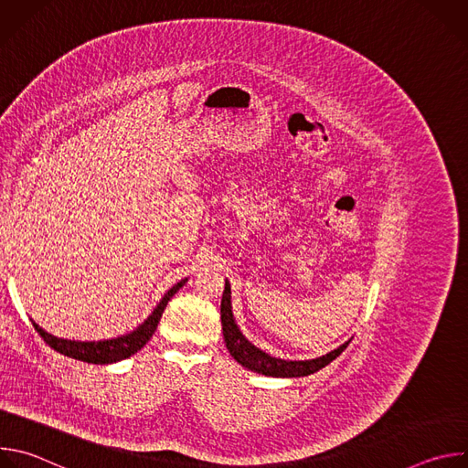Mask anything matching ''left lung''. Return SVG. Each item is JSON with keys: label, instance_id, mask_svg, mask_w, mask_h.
I'll return each mask as SVG.
<instances>
[{"label": "left lung", "instance_id": "obj_1", "mask_svg": "<svg viewBox=\"0 0 468 468\" xmlns=\"http://www.w3.org/2000/svg\"><path fill=\"white\" fill-rule=\"evenodd\" d=\"M220 316H222V329H224V339L229 354L240 363L242 367L264 374V376H274V378H300V376H309L313 372H318L325 365H329L333 359H337L346 346L350 345L345 343L337 350H333L322 357L309 359V361H285V359H276L269 354L261 352L255 348L250 341L244 339L242 333L239 331L233 313H231V287L229 282L226 280V289L222 294V303H220Z\"/></svg>", "mask_w": 468, "mask_h": 468}]
</instances>
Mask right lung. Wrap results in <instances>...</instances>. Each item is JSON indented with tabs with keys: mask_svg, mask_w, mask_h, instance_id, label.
I'll return each mask as SVG.
<instances>
[{
	"mask_svg": "<svg viewBox=\"0 0 468 468\" xmlns=\"http://www.w3.org/2000/svg\"><path fill=\"white\" fill-rule=\"evenodd\" d=\"M186 280H181L177 285H174L165 298L159 302V305L154 309V313L144 320V324H141L135 331L127 333L123 337L118 339H111V341H98V343H80V341H66V339H57L49 333H46L38 324L33 322L35 329L38 331V335L46 341V345H49V348H53L55 352L72 357L83 363H92V365H109V363H116L122 359L131 357L133 354H137L155 333L157 324L163 316V311L166 307V303L170 302V298L185 285Z\"/></svg>",
	"mask_w": 468,
	"mask_h": 468,
	"instance_id": "obj_1",
	"label": "right lung"
}]
</instances>
